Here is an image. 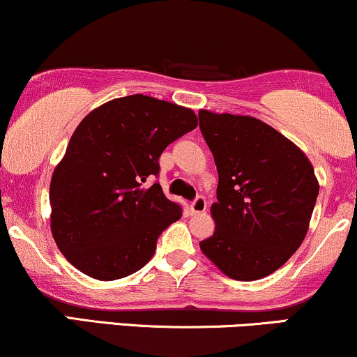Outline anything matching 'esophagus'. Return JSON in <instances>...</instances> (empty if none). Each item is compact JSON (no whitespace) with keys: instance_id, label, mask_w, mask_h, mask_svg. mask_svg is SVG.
<instances>
[{"instance_id":"1","label":"esophagus","mask_w":357,"mask_h":357,"mask_svg":"<svg viewBox=\"0 0 357 357\" xmlns=\"http://www.w3.org/2000/svg\"><path fill=\"white\" fill-rule=\"evenodd\" d=\"M208 209V203H206V197L204 196H197L195 201L191 203V211L192 214H201Z\"/></svg>"}]
</instances>
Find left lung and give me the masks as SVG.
Listing matches in <instances>:
<instances>
[{
    "label": "left lung",
    "mask_w": 357,
    "mask_h": 357,
    "mask_svg": "<svg viewBox=\"0 0 357 357\" xmlns=\"http://www.w3.org/2000/svg\"><path fill=\"white\" fill-rule=\"evenodd\" d=\"M216 162V231L201 251L236 281L276 271L301 246L319 184L301 149L251 116L199 111Z\"/></svg>",
    "instance_id": "obj_1"
}]
</instances>
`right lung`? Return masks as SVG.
Returning <instances> with one entry per match:
<instances>
[{"label": "right lung", "instance_id": "add662e5", "mask_svg": "<svg viewBox=\"0 0 357 357\" xmlns=\"http://www.w3.org/2000/svg\"><path fill=\"white\" fill-rule=\"evenodd\" d=\"M197 126L191 109L143 94L91 111L73 132L50 186L51 231L70 263L100 281L136 273L183 214L160 183L166 146Z\"/></svg>", "mask_w": 357, "mask_h": 357}]
</instances>
